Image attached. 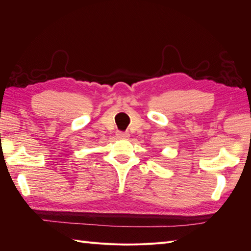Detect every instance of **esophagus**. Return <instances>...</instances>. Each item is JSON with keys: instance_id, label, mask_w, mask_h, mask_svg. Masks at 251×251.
Here are the masks:
<instances>
[{"instance_id": "obj_1", "label": "esophagus", "mask_w": 251, "mask_h": 251, "mask_svg": "<svg viewBox=\"0 0 251 251\" xmlns=\"http://www.w3.org/2000/svg\"><path fill=\"white\" fill-rule=\"evenodd\" d=\"M117 137L118 138H121V139H126V138H128V136H130V134L128 133H126V132H117Z\"/></svg>"}]
</instances>
